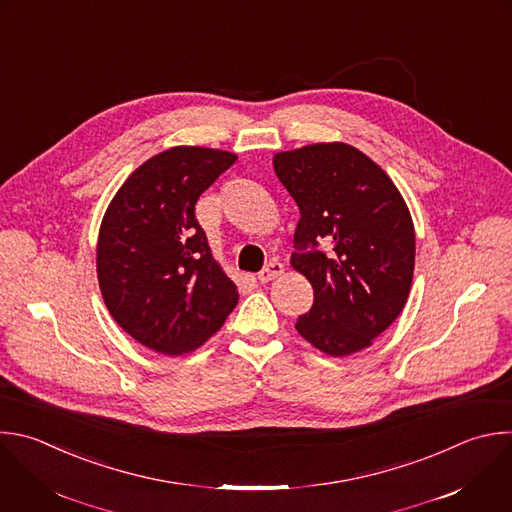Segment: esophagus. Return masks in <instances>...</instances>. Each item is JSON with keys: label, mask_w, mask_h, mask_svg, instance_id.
I'll return each mask as SVG.
<instances>
[{"label": "esophagus", "mask_w": 512, "mask_h": 512, "mask_svg": "<svg viewBox=\"0 0 512 512\" xmlns=\"http://www.w3.org/2000/svg\"><path fill=\"white\" fill-rule=\"evenodd\" d=\"M281 273H283V265L277 263V261H271L269 265H265V267L257 273V279H259V283H269V281L277 279Z\"/></svg>", "instance_id": "1"}]
</instances>
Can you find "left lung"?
<instances>
[{
  "mask_svg": "<svg viewBox=\"0 0 512 512\" xmlns=\"http://www.w3.org/2000/svg\"><path fill=\"white\" fill-rule=\"evenodd\" d=\"M273 166L301 213L291 265L313 287L295 329L329 356L360 352L406 305L416 255L410 211L384 170L344 142L279 152Z\"/></svg>",
  "mask_w": 512,
  "mask_h": 512,
  "instance_id": "1",
  "label": "left lung"
}]
</instances>
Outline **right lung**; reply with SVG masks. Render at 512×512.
<instances>
[{"mask_svg": "<svg viewBox=\"0 0 512 512\" xmlns=\"http://www.w3.org/2000/svg\"><path fill=\"white\" fill-rule=\"evenodd\" d=\"M235 160L215 148H168L134 170L102 219L96 271L104 303L154 352L197 350L239 301L195 217L199 197Z\"/></svg>", "mask_w": 512, "mask_h": 512, "instance_id": "add662e5", "label": "right lung"}]
</instances>
